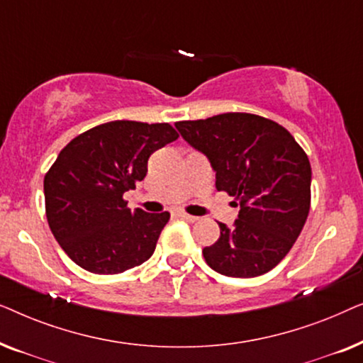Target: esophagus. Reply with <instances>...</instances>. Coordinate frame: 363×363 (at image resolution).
I'll use <instances>...</instances> for the list:
<instances>
[{"mask_svg":"<svg viewBox=\"0 0 363 363\" xmlns=\"http://www.w3.org/2000/svg\"><path fill=\"white\" fill-rule=\"evenodd\" d=\"M178 218H182V220H185V221H188V223H195V221H198V218H196V216L188 215V213H185V211H180V213H178Z\"/></svg>","mask_w":363,"mask_h":363,"instance_id":"1","label":"esophagus"}]
</instances>
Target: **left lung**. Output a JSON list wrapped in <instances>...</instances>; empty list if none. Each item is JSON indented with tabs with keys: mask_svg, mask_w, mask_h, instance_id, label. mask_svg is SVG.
<instances>
[{
	"mask_svg": "<svg viewBox=\"0 0 363 363\" xmlns=\"http://www.w3.org/2000/svg\"><path fill=\"white\" fill-rule=\"evenodd\" d=\"M175 127L208 157L216 190L240 203L235 225L218 223L220 238L203 250L206 264L231 277L271 271L309 215L312 172L306 152L284 127L256 113L228 112Z\"/></svg>",
	"mask_w": 363,
	"mask_h": 363,
	"instance_id": "1",
	"label": "left lung"
}]
</instances>
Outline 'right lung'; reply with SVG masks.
<instances>
[{
    "instance_id": "right-lung-1",
    "label": "right lung",
    "mask_w": 363,
    "mask_h": 363,
    "mask_svg": "<svg viewBox=\"0 0 363 363\" xmlns=\"http://www.w3.org/2000/svg\"><path fill=\"white\" fill-rule=\"evenodd\" d=\"M178 138L170 123L113 121L72 138L44 177L46 216L66 255L94 274H118L155 251L170 213L130 210L123 193L148 158Z\"/></svg>"
}]
</instances>
